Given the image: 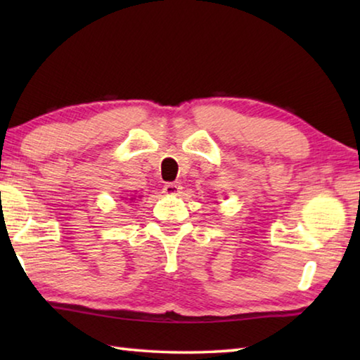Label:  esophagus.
I'll use <instances>...</instances> for the list:
<instances>
[{
	"label": "esophagus",
	"instance_id": "esophagus-1",
	"mask_svg": "<svg viewBox=\"0 0 360 360\" xmlns=\"http://www.w3.org/2000/svg\"><path fill=\"white\" fill-rule=\"evenodd\" d=\"M181 188L182 187L179 182H168V184H165V187H163V192H165L167 195H176V193H179Z\"/></svg>",
	"mask_w": 360,
	"mask_h": 360
}]
</instances>
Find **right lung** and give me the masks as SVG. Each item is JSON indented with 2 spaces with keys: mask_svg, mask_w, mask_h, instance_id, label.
Masks as SVG:
<instances>
[{
  "mask_svg": "<svg viewBox=\"0 0 360 360\" xmlns=\"http://www.w3.org/2000/svg\"><path fill=\"white\" fill-rule=\"evenodd\" d=\"M130 200H133V198H130Z\"/></svg>",
  "mask_w": 360,
  "mask_h": 360,
  "instance_id": "add662e5",
  "label": "right lung"
}]
</instances>
